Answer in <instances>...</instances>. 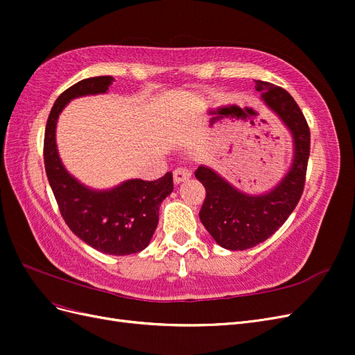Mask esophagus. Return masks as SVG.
I'll return each instance as SVG.
<instances>
[{
	"label": "esophagus",
	"instance_id": "obj_1",
	"mask_svg": "<svg viewBox=\"0 0 355 355\" xmlns=\"http://www.w3.org/2000/svg\"><path fill=\"white\" fill-rule=\"evenodd\" d=\"M189 178H191V171L188 168H176L173 171V180H175L176 185L182 184V182L188 180Z\"/></svg>",
	"mask_w": 355,
	"mask_h": 355
}]
</instances>
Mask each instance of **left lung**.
<instances>
[{"mask_svg": "<svg viewBox=\"0 0 355 355\" xmlns=\"http://www.w3.org/2000/svg\"><path fill=\"white\" fill-rule=\"evenodd\" d=\"M261 101L286 125L293 142V155L286 175L265 192L249 194L209 166H200L196 178L206 188L200 220L223 249L245 250L263 243L282 227L304 192L309 157V128L295 99L284 89L256 80Z\"/></svg>", "mask_w": 355, "mask_h": 355, "instance_id": "8db88e82", "label": "left lung"}]
</instances>
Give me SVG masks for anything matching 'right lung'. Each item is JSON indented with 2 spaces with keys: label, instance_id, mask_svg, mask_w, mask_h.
Listing matches in <instances>:
<instances>
[{
  "label": "right lung",
  "instance_id": "obj_1",
  "mask_svg": "<svg viewBox=\"0 0 355 355\" xmlns=\"http://www.w3.org/2000/svg\"><path fill=\"white\" fill-rule=\"evenodd\" d=\"M114 77H93L73 84L56 99L44 135V164L49 184L69 230L93 249L125 256L144 250L158 225L163 200L173 191V178L127 179L108 189H94L63 166L56 144L58 120L65 106L83 96L108 93Z\"/></svg>",
  "mask_w": 355,
  "mask_h": 355
}]
</instances>
